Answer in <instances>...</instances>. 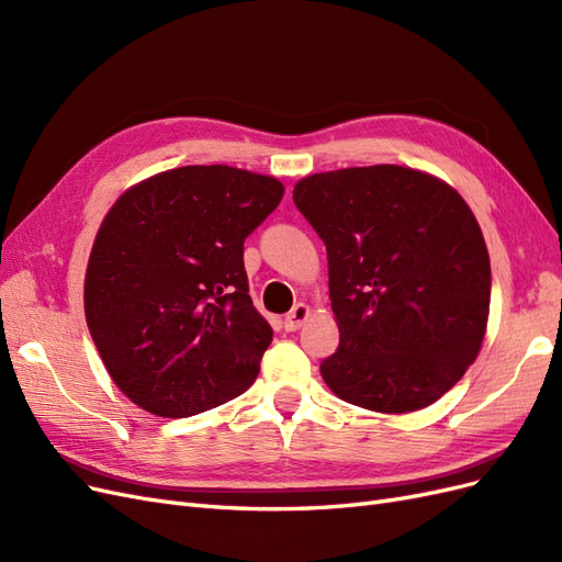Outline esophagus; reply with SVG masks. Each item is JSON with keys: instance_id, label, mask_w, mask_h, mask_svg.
<instances>
[{"instance_id": "1", "label": "esophagus", "mask_w": 562, "mask_h": 562, "mask_svg": "<svg viewBox=\"0 0 562 562\" xmlns=\"http://www.w3.org/2000/svg\"><path fill=\"white\" fill-rule=\"evenodd\" d=\"M307 316H310V307L307 304H295V307L288 312V316L283 318V328L288 330V333H295V330H300L302 328V323L307 321Z\"/></svg>"}]
</instances>
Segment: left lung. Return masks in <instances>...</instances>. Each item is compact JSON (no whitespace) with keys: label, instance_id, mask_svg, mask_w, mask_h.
Instances as JSON below:
<instances>
[{"label":"left lung","instance_id":"obj_1","mask_svg":"<svg viewBox=\"0 0 562 562\" xmlns=\"http://www.w3.org/2000/svg\"><path fill=\"white\" fill-rule=\"evenodd\" d=\"M297 211L326 244L339 347L321 375L342 401L413 413L475 361L490 312V258L467 201L403 166L316 173Z\"/></svg>","mask_w":562,"mask_h":562}]
</instances>
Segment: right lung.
Segmentation results:
<instances>
[{
	"label": "right lung",
	"mask_w": 562,
	"mask_h": 562,
	"mask_svg": "<svg viewBox=\"0 0 562 562\" xmlns=\"http://www.w3.org/2000/svg\"><path fill=\"white\" fill-rule=\"evenodd\" d=\"M281 196L277 178L182 166L105 215L83 310L110 378L143 411L192 417L258 378L271 328L248 295L244 241Z\"/></svg>",
	"instance_id": "right-lung-1"
}]
</instances>
